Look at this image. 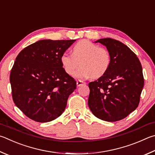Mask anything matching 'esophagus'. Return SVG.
<instances>
[{"mask_svg":"<svg viewBox=\"0 0 155 155\" xmlns=\"http://www.w3.org/2000/svg\"><path fill=\"white\" fill-rule=\"evenodd\" d=\"M85 83L84 82V81H83L78 80V81H77V87H79V86H81V85H82L83 84H85Z\"/></svg>","mask_w":155,"mask_h":155,"instance_id":"esophagus-1","label":"esophagus"}]
</instances>
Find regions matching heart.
<instances>
[{
	"label": "heart",
	"mask_w": 155,
	"mask_h": 155,
	"mask_svg": "<svg viewBox=\"0 0 155 155\" xmlns=\"http://www.w3.org/2000/svg\"><path fill=\"white\" fill-rule=\"evenodd\" d=\"M60 61L68 74H72L80 64L81 67L74 72V77L83 80L104 75L111 66L112 57L107 49L84 39L73 46L72 53H62Z\"/></svg>",
	"instance_id": "1"
}]
</instances>
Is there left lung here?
Wrapping results in <instances>:
<instances>
[{"label": "left lung", "instance_id": "left-lung-1", "mask_svg": "<svg viewBox=\"0 0 155 155\" xmlns=\"http://www.w3.org/2000/svg\"><path fill=\"white\" fill-rule=\"evenodd\" d=\"M106 47L111 54L108 71L89 83L88 105L98 119L118 121L137 108L144 87L141 63L129 47L115 39L95 41Z\"/></svg>", "mask_w": 155, "mask_h": 155}]
</instances>
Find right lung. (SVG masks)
<instances>
[{
    "label": "right lung",
    "instance_id": "1",
    "mask_svg": "<svg viewBox=\"0 0 155 155\" xmlns=\"http://www.w3.org/2000/svg\"><path fill=\"white\" fill-rule=\"evenodd\" d=\"M76 40L38 41L21 51L10 74L13 102L30 119L47 123L65 110L77 82L60 58Z\"/></svg>",
    "mask_w": 155,
    "mask_h": 155
}]
</instances>
